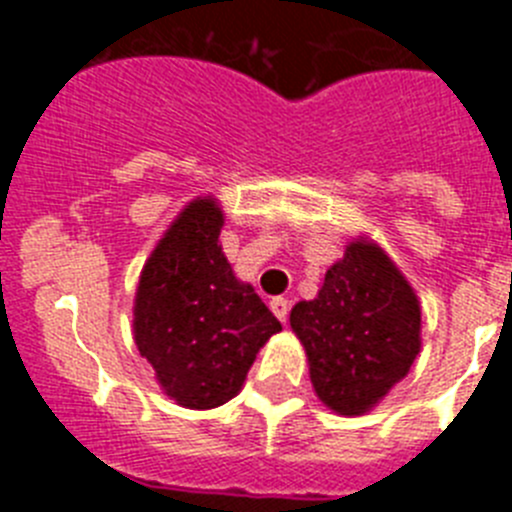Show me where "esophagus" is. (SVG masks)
<instances>
[{
    "label": "esophagus",
    "mask_w": 512,
    "mask_h": 512,
    "mask_svg": "<svg viewBox=\"0 0 512 512\" xmlns=\"http://www.w3.org/2000/svg\"><path fill=\"white\" fill-rule=\"evenodd\" d=\"M271 312H274V315H277L282 323H287V318H289V300H287V297H274V300H271Z\"/></svg>",
    "instance_id": "34e87169"
}]
</instances>
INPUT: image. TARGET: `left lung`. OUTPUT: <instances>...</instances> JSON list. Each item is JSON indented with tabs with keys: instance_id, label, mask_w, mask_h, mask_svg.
Returning a JSON list of instances; mask_svg holds the SVG:
<instances>
[{
	"instance_id": "obj_1",
	"label": "left lung",
	"mask_w": 512,
	"mask_h": 512,
	"mask_svg": "<svg viewBox=\"0 0 512 512\" xmlns=\"http://www.w3.org/2000/svg\"><path fill=\"white\" fill-rule=\"evenodd\" d=\"M289 323L307 351L312 387L341 415L377 405L420 351L418 297L390 256L366 241L346 248Z\"/></svg>"
}]
</instances>
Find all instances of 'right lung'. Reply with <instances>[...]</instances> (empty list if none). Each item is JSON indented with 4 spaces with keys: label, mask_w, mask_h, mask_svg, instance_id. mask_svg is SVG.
Returning a JSON list of instances; mask_svg holds the SVG:
<instances>
[{
    "label": "right lung",
    "mask_w": 512,
    "mask_h": 512,
    "mask_svg": "<svg viewBox=\"0 0 512 512\" xmlns=\"http://www.w3.org/2000/svg\"><path fill=\"white\" fill-rule=\"evenodd\" d=\"M223 212L194 200L140 274L135 343L166 395L194 410L238 395L259 348L282 330L251 284L235 279L217 246Z\"/></svg>",
    "instance_id": "add662e5"
}]
</instances>
